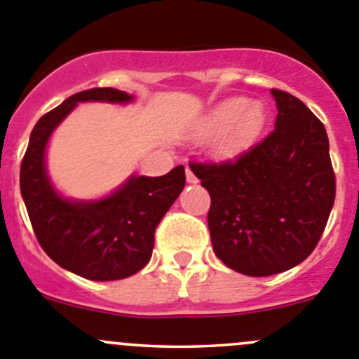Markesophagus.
<instances>
[{
	"label": "esophagus",
	"instance_id": "1",
	"mask_svg": "<svg viewBox=\"0 0 359 359\" xmlns=\"http://www.w3.org/2000/svg\"><path fill=\"white\" fill-rule=\"evenodd\" d=\"M186 179H187V182H189V184H196L198 182V177L194 175L193 172H191V168H186Z\"/></svg>",
	"mask_w": 359,
	"mask_h": 359
}]
</instances>
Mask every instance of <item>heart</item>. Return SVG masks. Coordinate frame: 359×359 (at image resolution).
<instances>
[{
    "label": "heart",
    "instance_id": "1",
    "mask_svg": "<svg viewBox=\"0 0 359 359\" xmlns=\"http://www.w3.org/2000/svg\"><path fill=\"white\" fill-rule=\"evenodd\" d=\"M235 125L229 130L224 140L220 142V149L231 151L252 139L264 123V111L260 104L248 102L243 97H234L226 100L217 107L213 114V125L219 130L227 128L232 123Z\"/></svg>",
    "mask_w": 359,
    "mask_h": 359
}]
</instances>
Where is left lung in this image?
<instances>
[{
	"mask_svg": "<svg viewBox=\"0 0 359 359\" xmlns=\"http://www.w3.org/2000/svg\"><path fill=\"white\" fill-rule=\"evenodd\" d=\"M274 130L233 159L189 161L210 194L215 255L247 276L292 269L316 248L335 201L323 123L283 90Z\"/></svg>",
	"mask_w": 359,
	"mask_h": 359,
	"instance_id": "obj_1",
	"label": "left lung"
}]
</instances>
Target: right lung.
Here are the masks:
<instances>
[{
  "label": "right lung",
  "instance_id": "1",
  "mask_svg": "<svg viewBox=\"0 0 359 359\" xmlns=\"http://www.w3.org/2000/svg\"><path fill=\"white\" fill-rule=\"evenodd\" d=\"M83 100L128 102L132 97L114 88H90L43 114L20 165V193L38 243L53 262L86 280H121L149 262L154 231L184 189L186 170L179 165L163 177H132L95 203L62 200L46 177L45 146L53 128Z\"/></svg>",
  "mask_w": 359,
  "mask_h": 359
}]
</instances>
